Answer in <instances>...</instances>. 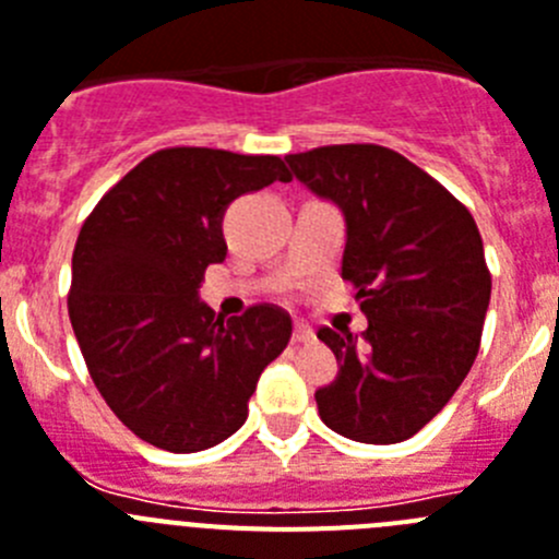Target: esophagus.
Listing matches in <instances>:
<instances>
[{
  "label": "esophagus",
  "mask_w": 559,
  "mask_h": 559,
  "mask_svg": "<svg viewBox=\"0 0 559 559\" xmlns=\"http://www.w3.org/2000/svg\"><path fill=\"white\" fill-rule=\"evenodd\" d=\"M314 340V332L307 326V323H300V320H295L293 326V343H312Z\"/></svg>",
  "instance_id": "34e87169"
}]
</instances>
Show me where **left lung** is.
<instances>
[{
  "instance_id": "1",
  "label": "left lung",
  "mask_w": 559,
  "mask_h": 559,
  "mask_svg": "<svg viewBox=\"0 0 559 559\" xmlns=\"http://www.w3.org/2000/svg\"><path fill=\"white\" fill-rule=\"evenodd\" d=\"M286 163L346 216L340 275L368 318L360 340L318 332L340 362L314 394L320 419L366 444L411 439L459 391L481 346L492 293L481 233L448 188L385 145H323Z\"/></svg>"
}]
</instances>
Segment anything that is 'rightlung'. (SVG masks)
<instances>
[{"label":"right lung","instance_id":"right-lung-1","mask_svg":"<svg viewBox=\"0 0 559 559\" xmlns=\"http://www.w3.org/2000/svg\"><path fill=\"white\" fill-rule=\"evenodd\" d=\"M289 182L273 154L163 148L138 163L86 216L72 252V332L111 414L168 453H197L245 425L261 371L289 343L273 304L216 318L199 300L227 255L233 199Z\"/></svg>","mask_w":559,"mask_h":559}]
</instances>
